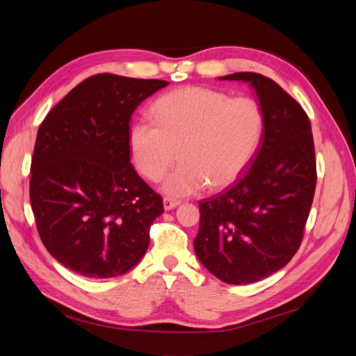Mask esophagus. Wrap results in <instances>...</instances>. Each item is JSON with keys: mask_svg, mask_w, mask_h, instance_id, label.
I'll use <instances>...</instances> for the list:
<instances>
[{"mask_svg": "<svg viewBox=\"0 0 356 356\" xmlns=\"http://www.w3.org/2000/svg\"><path fill=\"white\" fill-rule=\"evenodd\" d=\"M179 203H181L179 200H175V199H170V197H165V199H163V208H165L166 211H170V209H174V208H177Z\"/></svg>", "mask_w": 356, "mask_h": 356, "instance_id": "34e87169", "label": "esophagus"}]
</instances>
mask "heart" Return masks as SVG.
<instances>
[{"mask_svg":"<svg viewBox=\"0 0 356 356\" xmlns=\"http://www.w3.org/2000/svg\"><path fill=\"white\" fill-rule=\"evenodd\" d=\"M154 122L136 120L127 141L136 170L159 181L177 159L181 165L161 190L170 197L197 195L209 184L224 188L250 168L261 147L266 118L250 96L190 86L169 92L153 104Z\"/></svg>","mask_w":356,"mask_h":356,"instance_id":"obj_1","label":"heart"}]
</instances>
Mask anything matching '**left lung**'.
I'll list each match as a JSON object with an SVG mask.
<instances>
[{
  "instance_id": "8db88e82",
  "label": "left lung",
  "mask_w": 356,
  "mask_h": 356,
  "mask_svg": "<svg viewBox=\"0 0 356 356\" xmlns=\"http://www.w3.org/2000/svg\"><path fill=\"white\" fill-rule=\"evenodd\" d=\"M220 79L252 86L266 127L245 174L199 203L195 251L213 276L243 285L273 275L298 251L315 196V144L306 111L276 81L257 72Z\"/></svg>"
}]
</instances>
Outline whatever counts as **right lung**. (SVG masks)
Wrapping results in <instances>:
<instances>
[{"label": "right lung", "mask_w": 356, "mask_h": 356, "mask_svg": "<svg viewBox=\"0 0 356 356\" xmlns=\"http://www.w3.org/2000/svg\"><path fill=\"white\" fill-rule=\"evenodd\" d=\"M168 84L92 75L53 106L38 129L32 212L46 250L75 273L123 275L147 251L163 202L131 163L129 123L136 106Z\"/></svg>", "instance_id": "1"}]
</instances>
